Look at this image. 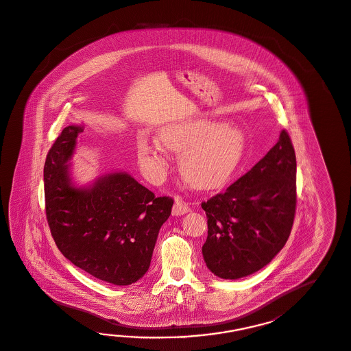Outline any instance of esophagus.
<instances>
[{
	"mask_svg": "<svg viewBox=\"0 0 351 351\" xmlns=\"http://www.w3.org/2000/svg\"><path fill=\"white\" fill-rule=\"evenodd\" d=\"M190 210L189 204L184 200L176 198L175 199V204H173V208H172V215L173 216H181V215H185Z\"/></svg>",
	"mask_w": 351,
	"mask_h": 351,
	"instance_id": "1",
	"label": "esophagus"
}]
</instances>
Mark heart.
Returning a JSON list of instances; mask_svg holds the SVG:
<instances>
[{
  "label": "heart",
  "instance_id": "obj_1",
  "mask_svg": "<svg viewBox=\"0 0 351 351\" xmlns=\"http://www.w3.org/2000/svg\"><path fill=\"white\" fill-rule=\"evenodd\" d=\"M160 141L167 149L181 153V175L198 189L222 186L237 170L245 148L239 128L208 119L170 123L160 132ZM162 144L145 138L138 142V158L153 178L161 176L167 158Z\"/></svg>",
  "mask_w": 351,
  "mask_h": 351
}]
</instances>
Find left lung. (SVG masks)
<instances>
[{
	"instance_id": "left-lung-1",
	"label": "left lung",
	"mask_w": 351,
	"mask_h": 351,
	"mask_svg": "<svg viewBox=\"0 0 351 351\" xmlns=\"http://www.w3.org/2000/svg\"><path fill=\"white\" fill-rule=\"evenodd\" d=\"M202 208L208 219L202 253L212 274L237 280L268 265L294 223L296 157L287 132L252 170Z\"/></svg>"
}]
</instances>
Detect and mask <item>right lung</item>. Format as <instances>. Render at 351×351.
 I'll list each match as a JSON object with an SVG mask.
<instances>
[{"mask_svg": "<svg viewBox=\"0 0 351 351\" xmlns=\"http://www.w3.org/2000/svg\"><path fill=\"white\" fill-rule=\"evenodd\" d=\"M80 125L66 126L45 163L46 216L58 250L73 265L108 284L126 286L151 265L173 199L156 197L126 172L104 175L88 188L70 178L69 160Z\"/></svg>", "mask_w": 351, "mask_h": 351, "instance_id": "add662e5", "label": "right lung"}]
</instances>
